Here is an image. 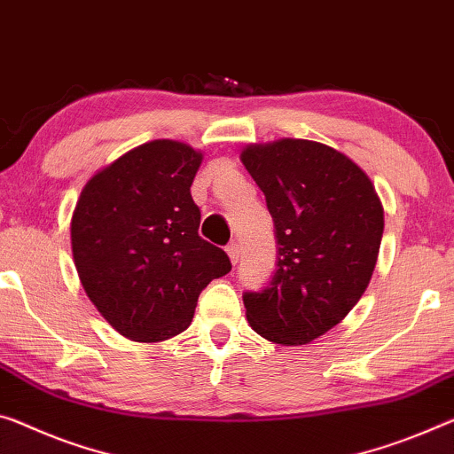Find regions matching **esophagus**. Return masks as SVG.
<instances>
[{
	"mask_svg": "<svg viewBox=\"0 0 454 454\" xmlns=\"http://www.w3.org/2000/svg\"><path fill=\"white\" fill-rule=\"evenodd\" d=\"M225 251H227L229 260H231V263H233V266H237V263H239V254H241V249H239V246H237V243L233 241V243H229V246L225 247Z\"/></svg>",
	"mask_w": 454,
	"mask_h": 454,
	"instance_id": "obj_1",
	"label": "esophagus"
}]
</instances>
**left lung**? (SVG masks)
<instances>
[{"label": "left lung", "mask_w": 454, "mask_h": 454, "mask_svg": "<svg viewBox=\"0 0 454 454\" xmlns=\"http://www.w3.org/2000/svg\"><path fill=\"white\" fill-rule=\"evenodd\" d=\"M241 162L266 197L276 271L243 292L251 329L280 345L331 331L364 296L383 235V208L367 174L309 139L249 145Z\"/></svg>", "instance_id": "8db88e82"}]
</instances>
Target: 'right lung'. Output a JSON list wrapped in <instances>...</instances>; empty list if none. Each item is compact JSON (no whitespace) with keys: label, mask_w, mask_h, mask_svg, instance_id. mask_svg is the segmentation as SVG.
Wrapping results in <instances>:
<instances>
[{"label":"right lung","mask_w":454,"mask_h":454,"mask_svg":"<svg viewBox=\"0 0 454 454\" xmlns=\"http://www.w3.org/2000/svg\"><path fill=\"white\" fill-rule=\"evenodd\" d=\"M203 156L156 139L82 188L71 221L74 266L90 302L123 337L156 343L191 325L207 284L231 271L199 235L191 184Z\"/></svg>","instance_id":"1"}]
</instances>
